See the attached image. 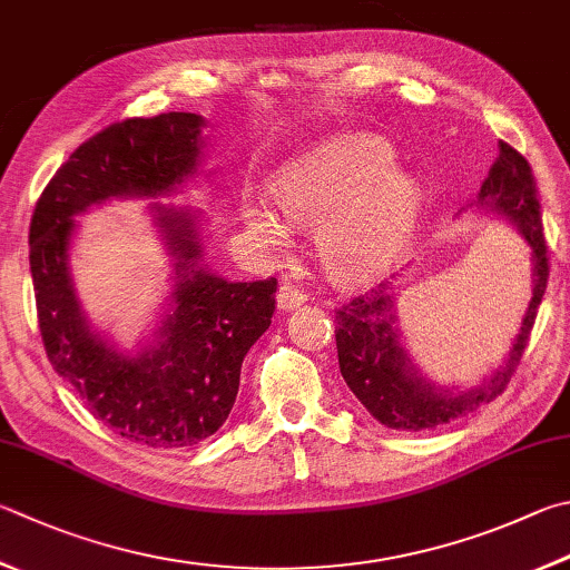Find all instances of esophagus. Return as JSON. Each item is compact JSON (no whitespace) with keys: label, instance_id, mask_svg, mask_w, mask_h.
<instances>
[{"label":"esophagus","instance_id":"34e87169","mask_svg":"<svg viewBox=\"0 0 570 570\" xmlns=\"http://www.w3.org/2000/svg\"><path fill=\"white\" fill-rule=\"evenodd\" d=\"M276 302H278V308H282V312H294V308H298L306 302V294L294 284H284L282 288H278Z\"/></svg>","mask_w":570,"mask_h":570}]
</instances>
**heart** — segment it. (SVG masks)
I'll return each instance as SVG.
<instances>
[{"mask_svg": "<svg viewBox=\"0 0 570 570\" xmlns=\"http://www.w3.org/2000/svg\"><path fill=\"white\" fill-rule=\"evenodd\" d=\"M393 167L396 159L386 144L338 139L302 154L276 174V208L292 222L316 224V249L328 272L344 282L384 272L416 232L423 191L416 179ZM277 213L258 199L242 209L246 232L268 249L292 239V226Z\"/></svg>", "mask_w": 570, "mask_h": 570, "instance_id": "obj_1", "label": "heart"}]
</instances>
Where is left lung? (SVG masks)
<instances>
[{
    "mask_svg": "<svg viewBox=\"0 0 570 570\" xmlns=\"http://www.w3.org/2000/svg\"><path fill=\"white\" fill-rule=\"evenodd\" d=\"M471 206L499 214L531 249L533 294L529 308H525L521 328L503 364L469 389L433 384L413 364L401 344L391 282L379 284L338 308L336 348L341 376L371 416L384 423L386 429L431 431L443 423L471 416L473 411L503 393L515 366L521 364L525 344H529L538 304H541L548 284V249L531 164L509 144L499 141V159L493 161L489 177Z\"/></svg>",
    "mask_w": 570,
    "mask_h": 570,
    "instance_id": "obj_1",
    "label": "left lung"
}]
</instances>
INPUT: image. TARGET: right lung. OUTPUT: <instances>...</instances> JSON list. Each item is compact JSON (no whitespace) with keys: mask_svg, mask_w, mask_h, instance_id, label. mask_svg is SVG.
<instances>
[{"mask_svg":"<svg viewBox=\"0 0 570 570\" xmlns=\"http://www.w3.org/2000/svg\"><path fill=\"white\" fill-rule=\"evenodd\" d=\"M206 119L169 111L117 121L81 144L41 191L29 226L45 351L99 421L149 449L194 446L222 429L244 356L272 326L276 278L229 282L204 264L202 214L151 204L171 256V292L154 338L124 354L91 328L71 278L75 216L109 199H159L199 174Z\"/></svg>","mask_w":570,"mask_h":570,"instance_id":"add662e5","label":"right lung"}]
</instances>
